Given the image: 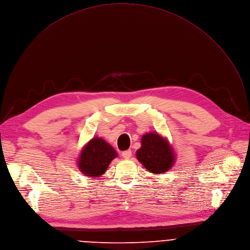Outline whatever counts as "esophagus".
<instances>
[{
	"instance_id": "esophagus-1",
	"label": "esophagus",
	"mask_w": 250,
	"mask_h": 250,
	"mask_svg": "<svg viewBox=\"0 0 250 250\" xmlns=\"http://www.w3.org/2000/svg\"><path fill=\"white\" fill-rule=\"evenodd\" d=\"M122 157H123L125 160L130 159V158L132 157V151H131V149H127V151L123 152V153H122Z\"/></svg>"
}]
</instances>
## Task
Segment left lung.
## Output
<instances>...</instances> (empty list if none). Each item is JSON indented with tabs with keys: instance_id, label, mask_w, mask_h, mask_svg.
<instances>
[{
	"instance_id": "8db88e82",
	"label": "left lung",
	"mask_w": 250,
	"mask_h": 250,
	"mask_svg": "<svg viewBox=\"0 0 250 250\" xmlns=\"http://www.w3.org/2000/svg\"><path fill=\"white\" fill-rule=\"evenodd\" d=\"M137 160L154 174L168 171L176 156L169 141L157 132L146 133L141 138V147L136 152Z\"/></svg>"
}]
</instances>
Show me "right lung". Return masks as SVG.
<instances>
[{
  "instance_id": "1",
  "label": "right lung",
  "mask_w": 250,
  "mask_h": 250,
  "mask_svg": "<svg viewBox=\"0 0 250 250\" xmlns=\"http://www.w3.org/2000/svg\"><path fill=\"white\" fill-rule=\"evenodd\" d=\"M117 156L114 147L105 140L93 137L81 149L77 167L85 176L99 177L105 173L110 163Z\"/></svg>"
}]
</instances>
